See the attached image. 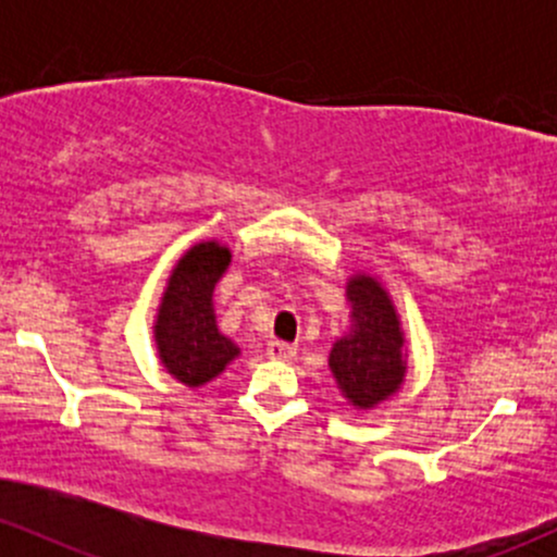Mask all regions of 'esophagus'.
Listing matches in <instances>:
<instances>
[{
	"mask_svg": "<svg viewBox=\"0 0 557 557\" xmlns=\"http://www.w3.org/2000/svg\"><path fill=\"white\" fill-rule=\"evenodd\" d=\"M267 356L274 361H290L293 356H296V348H293L290 343H280V341H272L267 345Z\"/></svg>",
	"mask_w": 557,
	"mask_h": 557,
	"instance_id": "1",
	"label": "esophagus"
}]
</instances>
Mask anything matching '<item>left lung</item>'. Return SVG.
<instances>
[{"label": "left lung", "mask_w": 557, "mask_h": 557, "mask_svg": "<svg viewBox=\"0 0 557 557\" xmlns=\"http://www.w3.org/2000/svg\"><path fill=\"white\" fill-rule=\"evenodd\" d=\"M350 330L330 350V369L343 398L356 408H374L403 385L406 337L389 293L369 274L345 285Z\"/></svg>", "instance_id": "8db88e82"}]
</instances>
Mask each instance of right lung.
I'll use <instances>...</instances> for the list:
<instances>
[{
	"label": "right lung",
	"instance_id": "right-lung-1",
	"mask_svg": "<svg viewBox=\"0 0 557 557\" xmlns=\"http://www.w3.org/2000/svg\"><path fill=\"white\" fill-rule=\"evenodd\" d=\"M227 246L196 243L172 270L154 322L159 361L188 387H201L225 372L240 348L216 327L214 287L227 272Z\"/></svg>",
	"mask_w": 557,
	"mask_h": 557
}]
</instances>
